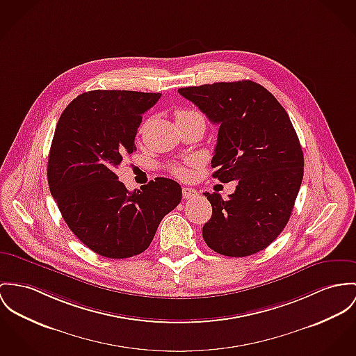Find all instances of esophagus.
<instances>
[{"instance_id": "esophagus-1", "label": "esophagus", "mask_w": 356, "mask_h": 356, "mask_svg": "<svg viewBox=\"0 0 356 356\" xmlns=\"http://www.w3.org/2000/svg\"><path fill=\"white\" fill-rule=\"evenodd\" d=\"M197 195V192L195 191L193 188H190V187H184L183 188V197L184 199H192V197H195Z\"/></svg>"}]
</instances>
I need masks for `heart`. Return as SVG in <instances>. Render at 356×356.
Returning a JSON list of instances; mask_svg holds the SVG:
<instances>
[{
	"mask_svg": "<svg viewBox=\"0 0 356 356\" xmlns=\"http://www.w3.org/2000/svg\"><path fill=\"white\" fill-rule=\"evenodd\" d=\"M175 119H176V123L177 124H181V123H188V122H193V120H199V122H203L204 123V119L203 116L196 112V111L191 110H177L175 112ZM172 173L177 177H187L188 176V170L184 168V166H173L172 168Z\"/></svg>",
	"mask_w": 356,
	"mask_h": 356,
	"instance_id": "b5f03b06",
	"label": "heart"
}]
</instances>
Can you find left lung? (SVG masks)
I'll list each match as a JSON object with an SVG mask.
<instances>
[{
	"instance_id": "obj_1",
	"label": "left lung",
	"mask_w": 356,
	"mask_h": 356,
	"mask_svg": "<svg viewBox=\"0 0 356 356\" xmlns=\"http://www.w3.org/2000/svg\"><path fill=\"white\" fill-rule=\"evenodd\" d=\"M179 93L219 124L213 177L238 180L226 200L204 192L213 207L202 232L206 244L230 257L263 250L287 225L303 177L301 143L287 112L249 80L187 86Z\"/></svg>"
}]
</instances>
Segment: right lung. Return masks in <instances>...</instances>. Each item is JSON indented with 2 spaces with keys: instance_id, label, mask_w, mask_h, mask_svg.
I'll return each instance as SVG.
<instances>
[{
  "instance_id": "1",
  "label": "right lung",
  "mask_w": 356,
  "mask_h": 356,
  "mask_svg": "<svg viewBox=\"0 0 356 356\" xmlns=\"http://www.w3.org/2000/svg\"><path fill=\"white\" fill-rule=\"evenodd\" d=\"M161 93L90 90L62 112L49 156L47 180L58 209L82 244L108 259L146 250L181 200L175 180L157 177L130 192L115 173L137 150L142 113Z\"/></svg>"
}]
</instances>
